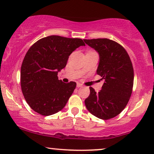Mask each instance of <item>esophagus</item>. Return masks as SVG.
<instances>
[{
    "mask_svg": "<svg viewBox=\"0 0 154 154\" xmlns=\"http://www.w3.org/2000/svg\"><path fill=\"white\" fill-rule=\"evenodd\" d=\"M82 86H83V85H82L81 83H77V87H78V88L82 87Z\"/></svg>",
    "mask_w": 154,
    "mask_h": 154,
    "instance_id": "esophagus-1",
    "label": "esophagus"
}]
</instances>
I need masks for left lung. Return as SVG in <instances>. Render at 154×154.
Returning <instances> with one entry per match:
<instances>
[{
    "label": "left lung",
    "instance_id": "obj_1",
    "mask_svg": "<svg viewBox=\"0 0 154 154\" xmlns=\"http://www.w3.org/2000/svg\"><path fill=\"white\" fill-rule=\"evenodd\" d=\"M100 54L97 73L104 80L98 92L90 87L86 108L100 119L114 118L125 109L132 94L134 70L128 52L117 42L108 38L84 39Z\"/></svg>",
    "mask_w": 154,
    "mask_h": 154
}]
</instances>
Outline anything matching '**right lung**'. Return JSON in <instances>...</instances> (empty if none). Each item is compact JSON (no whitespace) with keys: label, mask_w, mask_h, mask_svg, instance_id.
<instances>
[{"label":"right lung","mask_w":154,"mask_h":154,"mask_svg":"<svg viewBox=\"0 0 154 154\" xmlns=\"http://www.w3.org/2000/svg\"><path fill=\"white\" fill-rule=\"evenodd\" d=\"M81 45H85L81 38L50 35L38 40L27 51L21 66L20 83L27 104L35 112L47 116L65 106L76 83H63L57 73Z\"/></svg>","instance_id":"obj_1"}]
</instances>
